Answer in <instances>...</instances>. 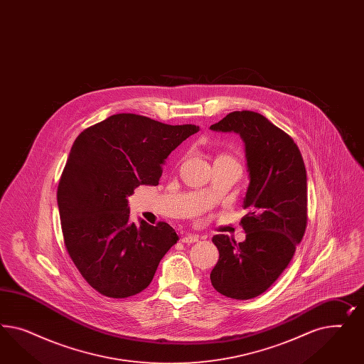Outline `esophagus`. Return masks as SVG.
<instances>
[{
    "label": "esophagus",
    "instance_id": "esophagus-1",
    "mask_svg": "<svg viewBox=\"0 0 364 364\" xmlns=\"http://www.w3.org/2000/svg\"><path fill=\"white\" fill-rule=\"evenodd\" d=\"M181 242H187V244L196 242H198V235H192V233H186V235L181 237Z\"/></svg>",
    "mask_w": 364,
    "mask_h": 364
}]
</instances>
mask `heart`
<instances>
[{
  "label": "heart",
  "mask_w": 364,
  "mask_h": 364,
  "mask_svg": "<svg viewBox=\"0 0 364 364\" xmlns=\"http://www.w3.org/2000/svg\"><path fill=\"white\" fill-rule=\"evenodd\" d=\"M218 159H230V160H233V159H232L231 156H230V154H220V156H218Z\"/></svg>",
  "instance_id": "heart-1"
}]
</instances>
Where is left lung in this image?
<instances>
[{"instance_id": "1", "label": "left lung", "mask_w": 364, "mask_h": 364, "mask_svg": "<svg viewBox=\"0 0 364 364\" xmlns=\"http://www.w3.org/2000/svg\"><path fill=\"white\" fill-rule=\"evenodd\" d=\"M210 128L240 134L250 172L242 205L248 213L240 221L245 240L212 237L220 256L210 283L227 298L248 300L275 283L304 236L307 172L292 137L260 113L236 110Z\"/></svg>"}]
</instances>
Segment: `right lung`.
<instances>
[{"label": "right lung", "mask_w": 364, "mask_h": 364, "mask_svg": "<svg viewBox=\"0 0 364 364\" xmlns=\"http://www.w3.org/2000/svg\"><path fill=\"white\" fill-rule=\"evenodd\" d=\"M196 132L192 124L119 113L75 140L57 189L61 228L70 259L101 295L141 292L178 240L164 221L131 223L127 198L139 186H157L166 157Z\"/></svg>", "instance_id": "right-lung-1"}]
</instances>
